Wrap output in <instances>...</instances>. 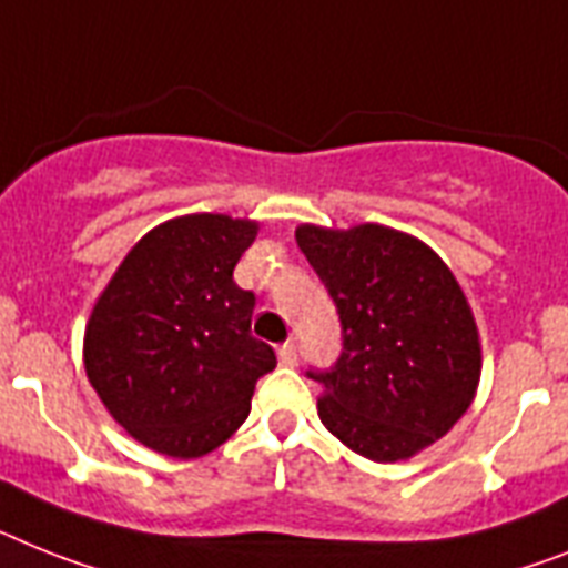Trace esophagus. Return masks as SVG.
Here are the masks:
<instances>
[{"instance_id":"1","label":"esophagus","mask_w":568,"mask_h":568,"mask_svg":"<svg viewBox=\"0 0 568 568\" xmlns=\"http://www.w3.org/2000/svg\"><path fill=\"white\" fill-rule=\"evenodd\" d=\"M278 359H281V365H295V363H298V354H295L293 342H284V345H281V348H278Z\"/></svg>"}]
</instances>
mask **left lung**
<instances>
[{
  "label": "left lung",
  "mask_w": 568,
  "mask_h": 568,
  "mask_svg": "<svg viewBox=\"0 0 568 568\" xmlns=\"http://www.w3.org/2000/svg\"><path fill=\"white\" fill-rule=\"evenodd\" d=\"M295 241L334 298L342 351L307 368L318 418L372 462H400L453 429L481 372L476 322L458 281L429 246L365 226H302Z\"/></svg>",
  "instance_id": "1"
}]
</instances>
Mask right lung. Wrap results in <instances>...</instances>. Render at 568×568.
Returning <instances> with one entry per match:
<instances>
[{
  "label": "right lung",
  "instance_id": "add662e5",
  "mask_svg": "<svg viewBox=\"0 0 568 568\" xmlns=\"http://www.w3.org/2000/svg\"><path fill=\"white\" fill-rule=\"evenodd\" d=\"M257 226L226 214L162 223L135 243L87 325V377L110 415L162 456L196 458L246 420L275 368L252 336L255 293L232 273Z\"/></svg>",
  "mask_w": 568,
  "mask_h": 568
}]
</instances>
